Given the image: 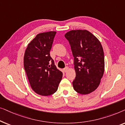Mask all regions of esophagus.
Segmentation results:
<instances>
[{"label":"esophagus","instance_id":"34e87169","mask_svg":"<svg viewBox=\"0 0 125 125\" xmlns=\"http://www.w3.org/2000/svg\"><path fill=\"white\" fill-rule=\"evenodd\" d=\"M68 71H69V68H68V67H66V68H65L64 69V71L65 73L67 72Z\"/></svg>","mask_w":125,"mask_h":125}]
</instances>
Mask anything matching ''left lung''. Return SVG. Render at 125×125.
I'll use <instances>...</instances> for the list:
<instances>
[{"label": "left lung", "mask_w": 125, "mask_h": 125, "mask_svg": "<svg viewBox=\"0 0 125 125\" xmlns=\"http://www.w3.org/2000/svg\"><path fill=\"white\" fill-rule=\"evenodd\" d=\"M65 37L74 57L76 78L73 88L81 94H88L98 88L104 75L105 60L101 44L87 30L70 31Z\"/></svg>", "instance_id": "8db88e82"}]
</instances>
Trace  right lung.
<instances>
[{
    "label": "right lung",
    "mask_w": 125,
    "mask_h": 125,
    "mask_svg": "<svg viewBox=\"0 0 125 125\" xmlns=\"http://www.w3.org/2000/svg\"><path fill=\"white\" fill-rule=\"evenodd\" d=\"M56 33L37 34L28 44L24 56V67L31 88L42 96L55 93L62 77L49 53Z\"/></svg>",
    "instance_id": "obj_1"
}]
</instances>
